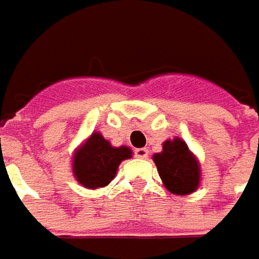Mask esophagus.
<instances>
[{"mask_svg":"<svg viewBox=\"0 0 259 259\" xmlns=\"http://www.w3.org/2000/svg\"><path fill=\"white\" fill-rule=\"evenodd\" d=\"M135 155L138 158H146L148 157V149L146 148H138V149H135Z\"/></svg>","mask_w":259,"mask_h":259,"instance_id":"obj_1","label":"esophagus"}]
</instances>
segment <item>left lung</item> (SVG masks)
Returning <instances> with one entry per match:
<instances>
[{
    "label": "left lung",
    "mask_w": 259,
    "mask_h": 259,
    "mask_svg": "<svg viewBox=\"0 0 259 259\" xmlns=\"http://www.w3.org/2000/svg\"><path fill=\"white\" fill-rule=\"evenodd\" d=\"M164 186L175 195H189L198 189L201 182V167L185 141L175 138L162 144V152L154 154Z\"/></svg>",
    "instance_id": "obj_1"
}]
</instances>
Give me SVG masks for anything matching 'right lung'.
<instances>
[{"mask_svg": "<svg viewBox=\"0 0 259 259\" xmlns=\"http://www.w3.org/2000/svg\"><path fill=\"white\" fill-rule=\"evenodd\" d=\"M129 146H111L98 132H94L73 155L74 179L88 189L107 186L115 177L123 160L132 157Z\"/></svg>", "mask_w": 259, "mask_h": 259, "instance_id": "add662e5", "label": "right lung"}]
</instances>
